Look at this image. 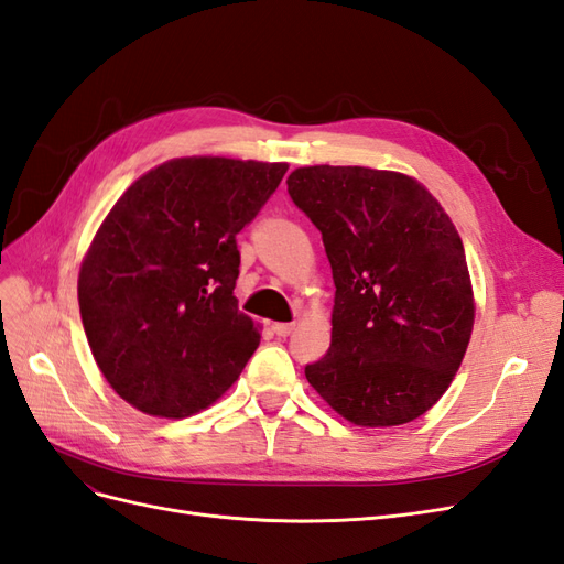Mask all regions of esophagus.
<instances>
[{"instance_id":"1","label":"esophagus","mask_w":564,"mask_h":564,"mask_svg":"<svg viewBox=\"0 0 564 564\" xmlns=\"http://www.w3.org/2000/svg\"><path fill=\"white\" fill-rule=\"evenodd\" d=\"M294 329H296V324H294V322H289V324H286V322H278V324H272V332H275V334H278V336H282V338H284V336H289V334H292Z\"/></svg>"}]
</instances>
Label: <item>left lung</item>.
<instances>
[{
    "label": "left lung",
    "mask_w": 564,
    "mask_h": 564,
    "mask_svg": "<svg viewBox=\"0 0 564 564\" xmlns=\"http://www.w3.org/2000/svg\"><path fill=\"white\" fill-rule=\"evenodd\" d=\"M289 195L332 263V346L305 379L362 429L419 419L445 395L475 322L466 251L416 178L369 166H299Z\"/></svg>",
    "instance_id": "left-lung-1"
}]
</instances>
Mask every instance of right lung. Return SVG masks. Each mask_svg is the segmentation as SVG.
Segmentation results:
<instances>
[{
  "label": "right lung",
  "instance_id": "add662e5",
  "mask_svg": "<svg viewBox=\"0 0 564 564\" xmlns=\"http://www.w3.org/2000/svg\"><path fill=\"white\" fill-rule=\"evenodd\" d=\"M286 162L176 158L135 178L84 253L77 299L94 360L143 414L185 419L237 381L261 327L237 311L235 235Z\"/></svg>",
  "mask_w": 564,
  "mask_h": 564
}]
</instances>
